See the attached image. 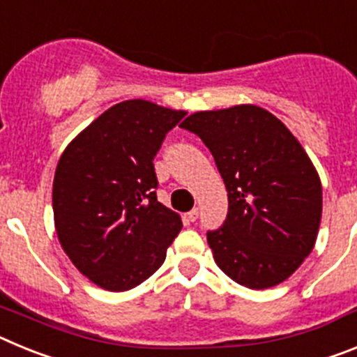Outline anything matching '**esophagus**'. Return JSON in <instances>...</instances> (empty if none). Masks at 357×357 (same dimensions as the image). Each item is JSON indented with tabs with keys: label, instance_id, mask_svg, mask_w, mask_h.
<instances>
[{
	"label": "esophagus",
	"instance_id": "34e87169",
	"mask_svg": "<svg viewBox=\"0 0 357 357\" xmlns=\"http://www.w3.org/2000/svg\"><path fill=\"white\" fill-rule=\"evenodd\" d=\"M188 220H189V222H197V220H198V209H197V207L189 211V213H188Z\"/></svg>",
	"mask_w": 357,
	"mask_h": 357
}]
</instances>
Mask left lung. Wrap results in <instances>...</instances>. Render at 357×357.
Returning a JSON list of instances; mask_svg holds the SVG:
<instances>
[{
  "instance_id": "1",
  "label": "left lung",
  "mask_w": 357,
  "mask_h": 357,
  "mask_svg": "<svg viewBox=\"0 0 357 357\" xmlns=\"http://www.w3.org/2000/svg\"><path fill=\"white\" fill-rule=\"evenodd\" d=\"M204 141L229 193V214L207 232L223 273L250 289L284 282L317 243L321 182L309 155L257 105L200 110L181 125Z\"/></svg>"
}]
</instances>
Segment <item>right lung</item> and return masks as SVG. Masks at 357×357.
<instances>
[{"instance_id":"1","label":"right lung","mask_w":357,"mask_h":357,"mask_svg":"<svg viewBox=\"0 0 357 357\" xmlns=\"http://www.w3.org/2000/svg\"><path fill=\"white\" fill-rule=\"evenodd\" d=\"M185 116L146 100L116 103L66 146L53 178L62 248L91 282L127 291L153 275L182 229L157 202L153 157Z\"/></svg>"}]
</instances>
